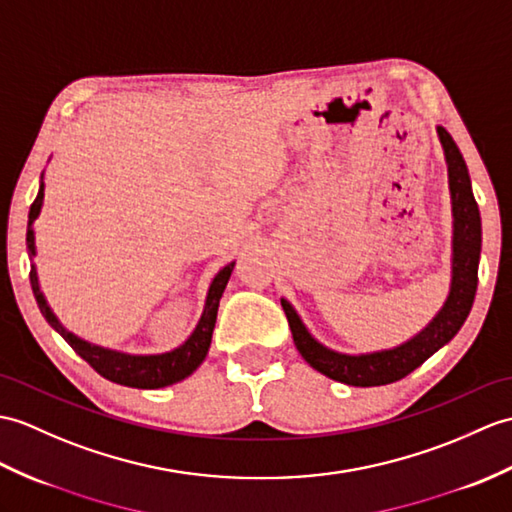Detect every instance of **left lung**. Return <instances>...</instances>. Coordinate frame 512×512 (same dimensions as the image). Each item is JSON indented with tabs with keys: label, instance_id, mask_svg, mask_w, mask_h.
Instances as JSON below:
<instances>
[{
	"label": "left lung",
	"instance_id": "1",
	"mask_svg": "<svg viewBox=\"0 0 512 512\" xmlns=\"http://www.w3.org/2000/svg\"><path fill=\"white\" fill-rule=\"evenodd\" d=\"M438 139L445 152L449 192H451V213H454V255H451V288L449 296L432 323L421 334L399 344L395 349L347 355L327 349L320 344L307 327L294 307L288 301H281L283 312L288 316L290 331L296 349L303 360L316 368L318 373L327 375L336 382L349 386H384L406 377L414 368L421 366L430 355L454 338L471 312V305L478 290V264L482 248V222L478 202L473 198L471 178L467 163L456 146V141L443 126L436 128Z\"/></svg>",
	"mask_w": 512,
	"mask_h": 512
}]
</instances>
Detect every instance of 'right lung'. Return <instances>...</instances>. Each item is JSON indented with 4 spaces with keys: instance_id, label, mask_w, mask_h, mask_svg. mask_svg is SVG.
<instances>
[{
    "instance_id": "add662e5",
    "label": "right lung",
    "mask_w": 512,
    "mask_h": 512,
    "mask_svg": "<svg viewBox=\"0 0 512 512\" xmlns=\"http://www.w3.org/2000/svg\"><path fill=\"white\" fill-rule=\"evenodd\" d=\"M43 205V174H41V187L39 194L34 198L30 213H28V233H26V244H28V255L34 257L37 251H34V229L32 224L39 218ZM235 261H231L229 266H224L216 277H213L209 292H207V301H205V310H202V316L198 320L196 329L192 331L181 347L168 351V353H159V355H128L120 351H111L98 347V344H91L87 340H82L78 336L67 331L54 312L47 305L45 296L39 288V277H37V268H30V285L34 292V299H37V305L41 314L45 316L47 323H50L58 334L65 338V342L74 349L82 360H85L95 373H100L104 379L109 382H115L120 386H130V388H163L181 382L187 375H192L196 368L205 360V355L209 351L211 344V334L213 327H216V316H218V305L222 299V292L227 288L229 277L233 272Z\"/></svg>"
}]
</instances>
